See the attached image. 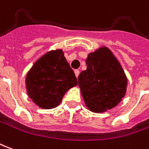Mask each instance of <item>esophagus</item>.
Masks as SVG:
<instances>
[{
	"label": "esophagus",
	"mask_w": 149,
	"mask_h": 149,
	"mask_svg": "<svg viewBox=\"0 0 149 149\" xmlns=\"http://www.w3.org/2000/svg\"><path fill=\"white\" fill-rule=\"evenodd\" d=\"M74 72H75V75H76V77H78V76H79V74H80V70H79V69H75Z\"/></svg>",
	"instance_id": "obj_1"
}]
</instances>
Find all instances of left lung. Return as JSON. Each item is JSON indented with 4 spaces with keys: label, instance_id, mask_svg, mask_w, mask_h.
I'll return each mask as SVG.
<instances>
[{
    "label": "left lung",
    "instance_id": "1",
    "mask_svg": "<svg viewBox=\"0 0 149 149\" xmlns=\"http://www.w3.org/2000/svg\"><path fill=\"white\" fill-rule=\"evenodd\" d=\"M87 69L78 77V85L86 107L93 112H104L116 107L124 97L127 80L110 50L101 47L89 53Z\"/></svg>",
    "mask_w": 149,
    "mask_h": 149
}]
</instances>
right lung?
Segmentation results:
<instances>
[{
  "mask_svg": "<svg viewBox=\"0 0 149 149\" xmlns=\"http://www.w3.org/2000/svg\"><path fill=\"white\" fill-rule=\"evenodd\" d=\"M30 98L42 109H52L61 102L68 89L77 85L73 70L62 50L51 51L40 57L26 78Z\"/></svg>",
  "mask_w": 149,
  "mask_h": 149,
  "instance_id": "add662e5",
  "label": "right lung"
}]
</instances>
